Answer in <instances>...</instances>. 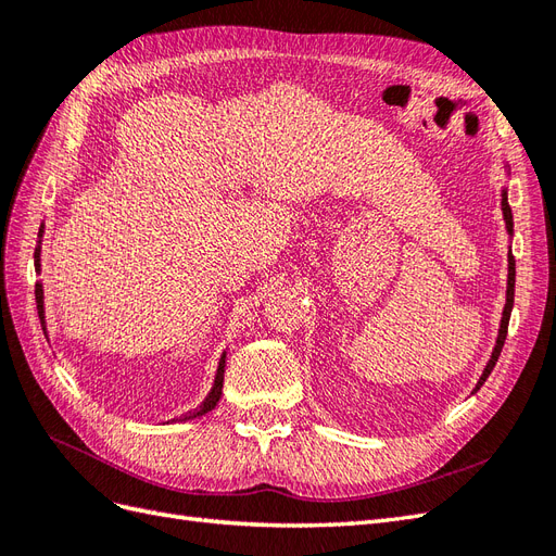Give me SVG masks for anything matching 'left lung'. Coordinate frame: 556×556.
<instances>
[{
	"instance_id": "1",
	"label": "left lung",
	"mask_w": 556,
	"mask_h": 556,
	"mask_svg": "<svg viewBox=\"0 0 556 556\" xmlns=\"http://www.w3.org/2000/svg\"><path fill=\"white\" fill-rule=\"evenodd\" d=\"M501 208H503V220H506V227L508 231L513 233V211H510V204H508V192L503 190L501 192ZM513 301H515V257L513 252L508 255V292H506V308H503V317H501V329H498V339H496V345H494V352H492V359L486 362V368L480 376V382L476 390H480V387L484 384V380L490 378L492 368L496 366L498 362V355L503 350V343H506V336H508V323H510V311H513Z\"/></svg>"
}]
</instances>
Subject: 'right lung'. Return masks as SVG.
Returning <instances> with one entry per match:
<instances>
[{
	"label": "right lung",
	"mask_w": 556,
	"mask_h": 556,
	"mask_svg": "<svg viewBox=\"0 0 556 556\" xmlns=\"http://www.w3.org/2000/svg\"><path fill=\"white\" fill-rule=\"evenodd\" d=\"M39 255H41V248H37V252H35V262H37V271H41V260H39ZM35 296H37V311H39V319H41V325H46L43 323V288H41V282H37V288H35ZM223 380H225V352H223V357H220V364H217V374H215V382H213V390L208 392V396L204 399V403H201L199 408H194V410H190V413H185L182 417H178V419H192V417H199V415H204V413H208V410H213L215 406H217V401H220V394H223Z\"/></svg>",
	"instance_id": "obj_1"
}]
</instances>
